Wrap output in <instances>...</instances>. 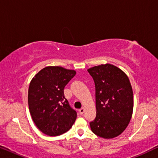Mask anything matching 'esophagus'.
<instances>
[{"label":"esophagus","mask_w":158,"mask_h":158,"mask_svg":"<svg viewBox=\"0 0 158 158\" xmlns=\"http://www.w3.org/2000/svg\"><path fill=\"white\" fill-rule=\"evenodd\" d=\"M84 112H85V108L84 107H82L81 109H79V113L81 114H83Z\"/></svg>","instance_id":"34e87169"}]
</instances>
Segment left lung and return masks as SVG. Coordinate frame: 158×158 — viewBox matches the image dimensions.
I'll return each instance as SVG.
<instances>
[{"instance_id":"obj_1","label":"left lung","mask_w":158,"mask_h":158,"mask_svg":"<svg viewBox=\"0 0 158 158\" xmlns=\"http://www.w3.org/2000/svg\"><path fill=\"white\" fill-rule=\"evenodd\" d=\"M96 87V118L90 122L91 131L104 139L120 135L130 122L133 112V91L124 71L111 64L88 70Z\"/></svg>"}]
</instances>
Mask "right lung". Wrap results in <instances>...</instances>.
Returning a JSON list of instances; mask_svg holds the SVG:
<instances>
[{"mask_svg": "<svg viewBox=\"0 0 158 158\" xmlns=\"http://www.w3.org/2000/svg\"><path fill=\"white\" fill-rule=\"evenodd\" d=\"M76 74L73 70L48 66L30 82L28 103L32 120L42 133L58 136L68 131L77 113L64 96V88Z\"/></svg>", "mask_w": 158, "mask_h": 158, "instance_id": "add662e5", "label": "right lung"}]
</instances>
